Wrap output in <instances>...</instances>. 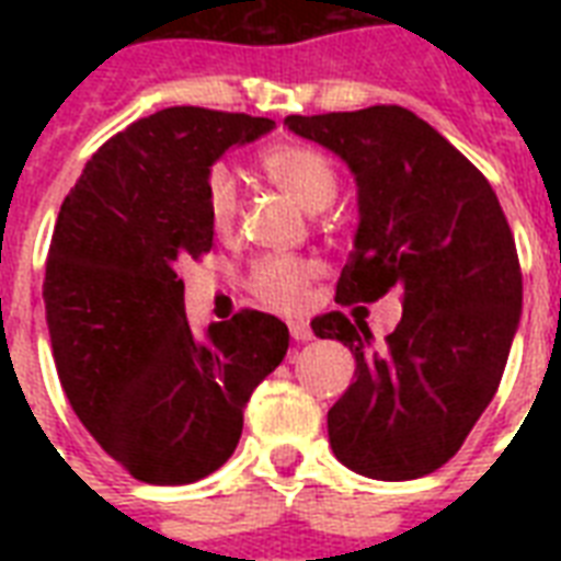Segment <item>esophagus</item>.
I'll return each instance as SVG.
<instances>
[{
	"label": "esophagus",
	"mask_w": 561,
	"mask_h": 561,
	"mask_svg": "<svg viewBox=\"0 0 561 561\" xmlns=\"http://www.w3.org/2000/svg\"><path fill=\"white\" fill-rule=\"evenodd\" d=\"M290 337L297 343H306L314 337V332H311V325L306 320H290Z\"/></svg>",
	"instance_id": "obj_1"
}]
</instances>
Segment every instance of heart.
I'll list each match as a JSON object with an SVG mask.
<instances>
[{
  "mask_svg": "<svg viewBox=\"0 0 561 561\" xmlns=\"http://www.w3.org/2000/svg\"><path fill=\"white\" fill-rule=\"evenodd\" d=\"M259 171L273 186L288 192L308 211L325 209L337 197V171L323 151L311 145L279 142L259 153ZM203 211L218 236H227L238 220L236 180L224 165H211L203 178ZM314 267L297 255H259L247 271V288L259 302L276 311H297L306 299Z\"/></svg>",
  "mask_w": 561,
  "mask_h": 561,
  "instance_id": "b5f03b06",
  "label": "heart"
}]
</instances>
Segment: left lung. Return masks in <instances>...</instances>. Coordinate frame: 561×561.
Wrapping results in <instances>:
<instances>
[{"label": "left lung", "instance_id": "left-lung-1", "mask_svg": "<svg viewBox=\"0 0 561 561\" xmlns=\"http://www.w3.org/2000/svg\"><path fill=\"white\" fill-rule=\"evenodd\" d=\"M358 180V236L341 306L401 290V320L373 350L367 323L317 317V337L355 355L329 410L334 457L375 480H416L451 460L489 408L522 317V264L489 180L445 136L396 104L288 116Z\"/></svg>", "mask_w": 561, "mask_h": 561}]
</instances>
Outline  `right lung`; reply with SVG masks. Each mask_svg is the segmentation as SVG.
Instances as JSON below:
<instances>
[{
    "label": "right lung",
    "instance_id": "right-lung-1",
    "mask_svg": "<svg viewBox=\"0 0 561 561\" xmlns=\"http://www.w3.org/2000/svg\"><path fill=\"white\" fill-rule=\"evenodd\" d=\"M271 118L169 107L92 153L48 247L46 323L57 378L83 427L136 480L183 486L232 457L250 392L279 367L288 325L241 308L197 341L178 264L215 229L203 178Z\"/></svg>",
    "mask_w": 561,
    "mask_h": 561
}]
</instances>
